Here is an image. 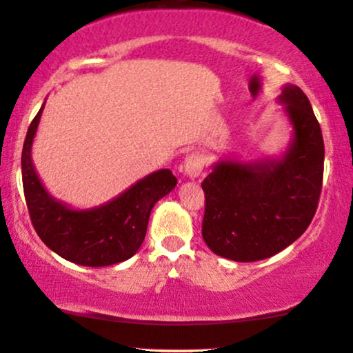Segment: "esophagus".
<instances>
[{"label":"esophagus","mask_w":353,"mask_h":353,"mask_svg":"<svg viewBox=\"0 0 353 353\" xmlns=\"http://www.w3.org/2000/svg\"><path fill=\"white\" fill-rule=\"evenodd\" d=\"M183 170H185V175L191 180L194 178H199L204 172V157L201 156L199 152H191L188 154L185 159V165H183Z\"/></svg>","instance_id":"esophagus-1"}]
</instances>
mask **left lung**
Returning a JSON list of instances; mask_svg holds the SVG:
<instances>
[{
	"label": "left lung",
	"mask_w": 353,
	"mask_h": 353,
	"mask_svg": "<svg viewBox=\"0 0 353 353\" xmlns=\"http://www.w3.org/2000/svg\"><path fill=\"white\" fill-rule=\"evenodd\" d=\"M292 127L279 157H225L202 181V238L210 250L234 262H257L281 252L308 228L316 212L325 143L310 101L286 83L278 98Z\"/></svg>",
	"instance_id": "1"
}]
</instances>
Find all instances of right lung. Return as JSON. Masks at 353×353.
I'll return each instance as SVG.
<instances>
[{"instance_id": "add662e5", "label": "right lung", "mask_w": 353, "mask_h": 353, "mask_svg": "<svg viewBox=\"0 0 353 353\" xmlns=\"http://www.w3.org/2000/svg\"><path fill=\"white\" fill-rule=\"evenodd\" d=\"M45 103L28 127L22 149V183L28 214L40 239L62 259L108 267L133 257L146 236L154 204L176 186L168 168L149 173L122 194L91 209H74L52 197L32 162V146Z\"/></svg>"}]
</instances>
